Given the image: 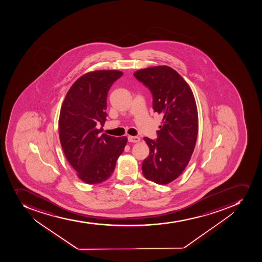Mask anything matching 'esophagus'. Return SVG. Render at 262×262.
Masks as SVG:
<instances>
[{"label":"esophagus","instance_id":"34e87169","mask_svg":"<svg viewBox=\"0 0 262 262\" xmlns=\"http://www.w3.org/2000/svg\"><path fill=\"white\" fill-rule=\"evenodd\" d=\"M128 141L130 142H140V137H132V136H129L128 137Z\"/></svg>","mask_w":262,"mask_h":262}]
</instances>
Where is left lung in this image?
<instances>
[{
	"label": "left lung",
	"instance_id": "obj_1",
	"mask_svg": "<svg viewBox=\"0 0 262 262\" xmlns=\"http://www.w3.org/2000/svg\"><path fill=\"white\" fill-rule=\"evenodd\" d=\"M134 76L151 91L154 112L163 116L158 138H143L150 152L142 163V173L146 180L167 185L185 170L194 151L198 133L194 94L183 77L168 66L139 70Z\"/></svg>",
	"mask_w": 262,
	"mask_h": 262
}]
</instances>
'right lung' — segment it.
Instances as JSON below:
<instances>
[{"instance_id":"add662e5","label":"right lung","mask_w":262,"mask_h":262,"mask_svg":"<svg viewBox=\"0 0 262 262\" xmlns=\"http://www.w3.org/2000/svg\"><path fill=\"white\" fill-rule=\"evenodd\" d=\"M122 75L116 70L82 75L70 88L60 108L59 137L63 151L77 177L89 185L111 177L127 142L126 137L100 135L107 116V94Z\"/></svg>"}]
</instances>
